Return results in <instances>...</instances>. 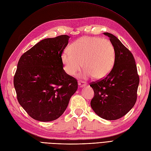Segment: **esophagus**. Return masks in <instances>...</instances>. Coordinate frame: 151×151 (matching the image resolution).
Listing matches in <instances>:
<instances>
[{"label": "esophagus", "instance_id": "obj_1", "mask_svg": "<svg viewBox=\"0 0 151 151\" xmlns=\"http://www.w3.org/2000/svg\"><path fill=\"white\" fill-rule=\"evenodd\" d=\"M86 86V83H85L83 81H79L78 82V86L79 87H83Z\"/></svg>", "mask_w": 151, "mask_h": 151}]
</instances>
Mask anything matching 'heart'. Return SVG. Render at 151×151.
I'll return each instance as SVG.
<instances>
[{
    "instance_id": "heart-1",
    "label": "heart",
    "mask_w": 151,
    "mask_h": 151,
    "mask_svg": "<svg viewBox=\"0 0 151 151\" xmlns=\"http://www.w3.org/2000/svg\"><path fill=\"white\" fill-rule=\"evenodd\" d=\"M65 72L74 76L83 67L84 78L94 76L101 79L106 77L113 69L115 62V49L106 38L96 37H82L73 42L69 51L61 55Z\"/></svg>"
}]
</instances>
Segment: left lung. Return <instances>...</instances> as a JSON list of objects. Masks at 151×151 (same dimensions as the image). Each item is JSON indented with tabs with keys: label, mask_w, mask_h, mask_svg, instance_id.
I'll return each mask as SVG.
<instances>
[{
	"label": "left lung",
	"mask_w": 151,
	"mask_h": 151,
	"mask_svg": "<svg viewBox=\"0 0 151 151\" xmlns=\"http://www.w3.org/2000/svg\"><path fill=\"white\" fill-rule=\"evenodd\" d=\"M104 34L109 37L114 45L115 62L106 77L90 84L94 93L91 106L100 117L115 120L123 117L134 106L139 78L131 52L113 34Z\"/></svg>",
	"instance_id": "8db88e82"
}]
</instances>
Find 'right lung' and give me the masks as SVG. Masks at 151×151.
Instances as JSON below:
<instances>
[{"label":"right lung","mask_w":151,"mask_h":151,"mask_svg":"<svg viewBox=\"0 0 151 151\" xmlns=\"http://www.w3.org/2000/svg\"><path fill=\"white\" fill-rule=\"evenodd\" d=\"M65 35L45 38L21 56L13 78L19 103L35 120L50 122L64 113L78 89L74 77L63 69Z\"/></svg>","instance_id":"right-lung-1"}]
</instances>
